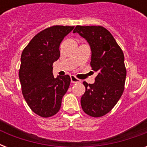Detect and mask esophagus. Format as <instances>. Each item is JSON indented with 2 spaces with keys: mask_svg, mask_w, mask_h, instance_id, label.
I'll use <instances>...</instances> for the list:
<instances>
[{
  "mask_svg": "<svg viewBox=\"0 0 147 147\" xmlns=\"http://www.w3.org/2000/svg\"><path fill=\"white\" fill-rule=\"evenodd\" d=\"M71 83H78L81 82L80 79H78L76 77V76H71Z\"/></svg>",
  "mask_w": 147,
  "mask_h": 147,
  "instance_id": "1",
  "label": "esophagus"
}]
</instances>
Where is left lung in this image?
I'll use <instances>...</instances> for the list:
<instances>
[{"mask_svg":"<svg viewBox=\"0 0 147 147\" xmlns=\"http://www.w3.org/2000/svg\"><path fill=\"white\" fill-rule=\"evenodd\" d=\"M73 33L88 42L91 67L98 72L94 84L83 82L85 92L81 105L85 114L100 117L113 109L123 94L127 76L123 53L111 33L101 26H76Z\"/></svg>","mask_w":147,"mask_h":147,"instance_id":"left-lung-1","label":"left lung"}]
</instances>
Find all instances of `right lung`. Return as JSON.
<instances>
[{
	"label": "right lung",
	"instance_id": "1",
	"mask_svg": "<svg viewBox=\"0 0 147 147\" xmlns=\"http://www.w3.org/2000/svg\"><path fill=\"white\" fill-rule=\"evenodd\" d=\"M74 26H52L40 31L23 50L19 70L22 94L29 107L42 117L57 114L70 76L54 78L53 62L60 56L59 45Z\"/></svg>",
	"mask_w": 147,
	"mask_h": 147
}]
</instances>
